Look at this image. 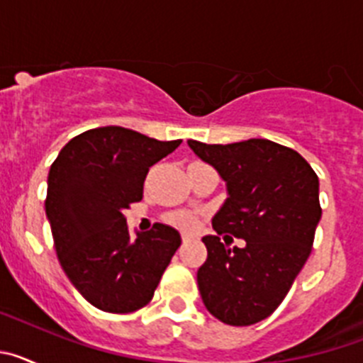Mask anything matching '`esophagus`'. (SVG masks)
I'll return each mask as SVG.
<instances>
[{"mask_svg":"<svg viewBox=\"0 0 363 363\" xmlns=\"http://www.w3.org/2000/svg\"><path fill=\"white\" fill-rule=\"evenodd\" d=\"M191 238H192L191 234H182V242H184V243H187Z\"/></svg>","mask_w":363,"mask_h":363,"instance_id":"esophagus-1","label":"esophagus"}]
</instances>
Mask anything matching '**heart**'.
Masks as SVG:
<instances>
[{
    "label": "heart",
    "instance_id": "b5f03b06",
    "mask_svg": "<svg viewBox=\"0 0 363 363\" xmlns=\"http://www.w3.org/2000/svg\"><path fill=\"white\" fill-rule=\"evenodd\" d=\"M169 220H171L172 225L184 230H194L198 227V218L191 213H176Z\"/></svg>",
    "mask_w": 363,
    "mask_h": 363
}]
</instances>
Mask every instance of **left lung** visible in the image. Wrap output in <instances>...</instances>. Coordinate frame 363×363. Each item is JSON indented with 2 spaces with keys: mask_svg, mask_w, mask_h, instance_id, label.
Returning <instances> with one entry per match:
<instances>
[{
  "mask_svg": "<svg viewBox=\"0 0 363 363\" xmlns=\"http://www.w3.org/2000/svg\"><path fill=\"white\" fill-rule=\"evenodd\" d=\"M187 143L227 187L213 218L216 234L201 238L207 247L198 269L201 300L229 325L262 322L280 306L311 255L322 218L318 176L296 150L271 140ZM229 233L246 245L230 250Z\"/></svg>",
  "mask_w": 363,
  "mask_h": 363,
  "instance_id": "obj_1",
  "label": "left lung"
}]
</instances>
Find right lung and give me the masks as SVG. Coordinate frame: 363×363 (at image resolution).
I'll use <instances>...</instances> for the list:
<instances>
[{"mask_svg":"<svg viewBox=\"0 0 363 363\" xmlns=\"http://www.w3.org/2000/svg\"><path fill=\"white\" fill-rule=\"evenodd\" d=\"M182 140L158 142L125 127H98L72 138L50 165L45 213L70 284L107 313L147 306L179 233L156 223L130 238L123 211L143 198L149 167Z\"/></svg>","mask_w":363,"mask_h":363,"instance_id":"obj_1","label":"right lung"}]
</instances>
